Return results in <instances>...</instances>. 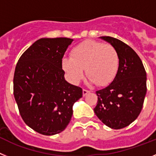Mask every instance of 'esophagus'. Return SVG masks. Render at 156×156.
I'll return each instance as SVG.
<instances>
[{"instance_id": "1", "label": "esophagus", "mask_w": 156, "mask_h": 156, "mask_svg": "<svg viewBox=\"0 0 156 156\" xmlns=\"http://www.w3.org/2000/svg\"><path fill=\"white\" fill-rule=\"evenodd\" d=\"M89 92H90V91L86 90V89H83V90H82V93H83V96H85V95H86L88 93H89Z\"/></svg>"}]
</instances>
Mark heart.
<instances>
[{
	"instance_id": "obj_1",
	"label": "heart",
	"mask_w": 156,
	"mask_h": 156,
	"mask_svg": "<svg viewBox=\"0 0 156 156\" xmlns=\"http://www.w3.org/2000/svg\"><path fill=\"white\" fill-rule=\"evenodd\" d=\"M71 55L64 57L61 64L73 84H78L83 78L85 69L90 83L105 86L113 81L118 69V54L110 44L85 40L73 48Z\"/></svg>"
}]
</instances>
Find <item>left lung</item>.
Here are the masks:
<instances>
[{
	"mask_svg": "<svg viewBox=\"0 0 156 156\" xmlns=\"http://www.w3.org/2000/svg\"><path fill=\"white\" fill-rule=\"evenodd\" d=\"M116 49L119 57L118 70L107 87L96 92L95 114L105 125L121 129L134 122L140 114L146 95V72L135 51L120 40L101 36Z\"/></svg>",
	"mask_w": 156,
	"mask_h": 156,
	"instance_id": "left-lung-1",
	"label": "left lung"
}]
</instances>
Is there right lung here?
Wrapping results in <instances>:
<instances>
[{"instance_id":"obj_1","label":"right lung","mask_w":156,"mask_h":156,"mask_svg":"<svg viewBox=\"0 0 156 156\" xmlns=\"http://www.w3.org/2000/svg\"><path fill=\"white\" fill-rule=\"evenodd\" d=\"M69 38H41L21 56L14 75V96L22 118L43 135L61 133L68 125L73 105L82 89L66 81L62 58Z\"/></svg>"}]
</instances>
